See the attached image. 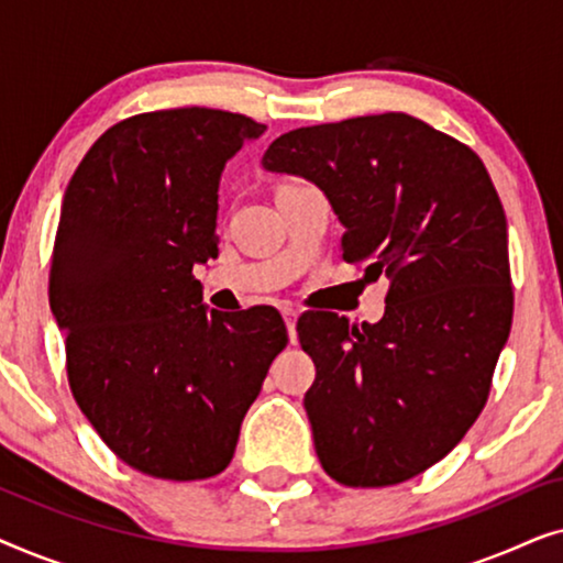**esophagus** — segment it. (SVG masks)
Returning <instances> with one entry per match:
<instances>
[{
  "label": "esophagus",
  "mask_w": 563,
  "mask_h": 563,
  "mask_svg": "<svg viewBox=\"0 0 563 563\" xmlns=\"http://www.w3.org/2000/svg\"><path fill=\"white\" fill-rule=\"evenodd\" d=\"M282 314H284V322H287V330H289V341L291 343H295L297 341V318H299V314H297V310H289V307H287V310H282Z\"/></svg>",
  "instance_id": "obj_1"
}]
</instances>
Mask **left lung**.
<instances>
[{
	"instance_id": "1",
	"label": "left lung",
	"mask_w": 563,
	"mask_h": 563,
	"mask_svg": "<svg viewBox=\"0 0 563 563\" xmlns=\"http://www.w3.org/2000/svg\"><path fill=\"white\" fill-rule=\"evenodd\" d=\"M261 164L312 181L345 228L343 258L389 279L374 325L297 322L318 368L305 410L320 464L345 487L412 479L479 418L510 335L495 184L468 145L405 112L297 128Z\"/></svg>"
}]
</instances>
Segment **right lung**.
I'll return each mask as SVG.
<instances>
[{
	"instance_id": "1",
	"label": "right lung",
	"mask_w": 563,
	"mask_h": 563,
	"mask_svg": "<svg viewBox=\"0 0 563 563\" xmlns=\"http://www.w3.org/2000/svg\"><path fill=\"white\" fill-rule=\"evenodd\" d=\"M266 125L181 107L112 125L68 181L51 266L76 405L137 472L220 474L268 366L282 314L218 312L191 268L218 256L222 168Z\"/></svg>"
}]
</instances>
